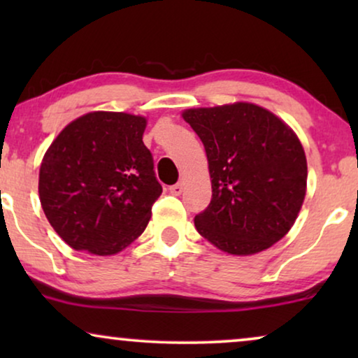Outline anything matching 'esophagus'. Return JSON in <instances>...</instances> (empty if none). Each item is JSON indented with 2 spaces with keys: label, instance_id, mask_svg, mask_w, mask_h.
<instances>
[{
  "label": "esophagus",
  "instance_id": "obj_1",
  "mask_svg": "<svg viewBox=\"0 0 358 358\" xmlns=\"http://www.w3.org/2000/svg\"><path fill=\"white\" fill-rule=\"evenodd\" d=\"M182 189H184V184L182 182H178V184L171 185L169 192L173 194V195H180V194H182Z\"/></svg>",
  "mask_w": 358,
  "mask_h": 358
}]
</instances>
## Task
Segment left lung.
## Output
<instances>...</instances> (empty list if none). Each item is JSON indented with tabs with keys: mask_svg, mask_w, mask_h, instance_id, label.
Listing matches in <instances>:
<instances>
[{
	"mask_svg": "<svg viewBox=\"0 0 358 358\" xmlns=\"http://www.w3.org/2000/svg\"><path fill=\"white\" fill-rule=\"evenodd\" d=\"M182 117L202 140L212 178V200L194 218L197 231L236 256L280 241L306 194V156L295 131L249 102L189 109Z\"/></svg>",
	"mask_w": 358,
	"mask_h": 358,
	"instance_id": "obj_1",
	"label": "left lung"
}]
</instances>
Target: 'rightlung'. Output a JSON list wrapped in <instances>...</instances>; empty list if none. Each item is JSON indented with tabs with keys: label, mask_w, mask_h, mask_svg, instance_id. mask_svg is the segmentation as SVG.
I'll list each match as a JSON object with an SVG mask.
<instances>
[{
	"label": "right lung",
	"mask_w": 358,
	"mask_h": 358,
	"mask_svg": "<svg viewBox=\"0 0 358 358\" xmlns=\"http://www.w3.org/2000/svg\"><path fill=\"white\" fill-rule=\"evenodd\" d=\"M145 127L140 115L90 112L53 140L41 164L38 195L68 246L110 256L145 231L163 192Z\"/></svg>",
	"instance_id": "1"
}]
</instances>
